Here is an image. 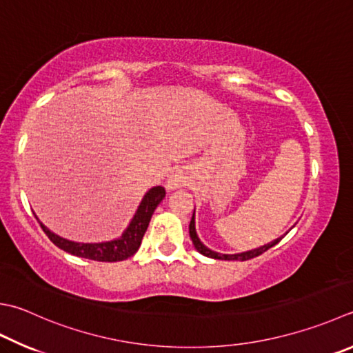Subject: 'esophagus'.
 <instances>
[{
    "instance_id": "34e87169",
    "label": "esophagus",
    "mask_w": 353,
    "mask_h": 353,
    "mask_svg": "<svg viewBox=\"0 0 353 353\" xmlns=\"http://www.w3.org/2000/svg\"><path fill=\"white\" fill-rule=\"evenodd\" d=\"M185 184V175L183 174L181 170H175L174 174H172L168 179V183H165V188L169 190H174V189H179L183 188Z\"/></svg>"
}]
</instances>
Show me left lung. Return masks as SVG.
<instances>
[{"instance_id": "8db88e82", "label": "left lung", "mask_w": 353, "mask_h": 353, "mask_svg": "<svg viewBox=\"0 0 353 353\" xmlns=\"http://www.w3.org/2000/svg\"><path fill=\"white\" fill-rule=\"evenodd\" d=\"M189 234L192 238V243H194L195 249L199 252V254H203L204 256H209V258H214V259H236V261H245V259H250V258H255L258 255L264 254L265 250H269L270 248H274L275 244H278L284 238V235L281 238H276L274 241L269 243V244H264L261 248L254 249V250H248V252H241V254H234V255H229V254H218V252L210 250L209 248H205V245L199 241V238L196 235V230H195V210H194V215H192L190 219V224H189Z\"/></svg>"}]
</instances>
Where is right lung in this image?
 Instances as JSON below:
<instances>
[{
	"label": "right lung",
	"instance_id": "add662e5",
	"mask_svg": "<svg viewBox=\"0 0 353 353\" xmlns=\"http://www.w3.org/2000/svg\"><path fill=\"white\" fill-rule=\"evenodd\" d=\"M165 196V190L161 185L152 188L148 194L144 195L141 203L138 205L137 214L132 218L129 228L124 230V234L112 239V241L105 243H75L70 239H65L53 234L43 223L41 228L44 234L49 236L50 241L57 245V248L63 249L68 254L75 256L94 259V261H104V263H115L123 261V259L130 258L141 245V239L148 230V225L150 223V218L154 215L158 204L163 201Z\"/></svg>",
	"mask_w": 353,
	"mask_h": 353
}]
</instances>
